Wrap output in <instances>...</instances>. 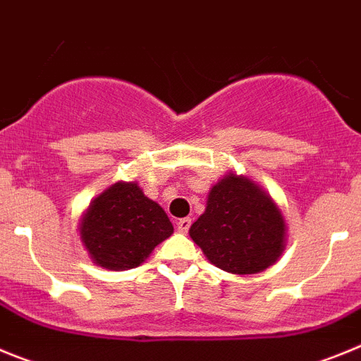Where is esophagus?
<instances>
[{"instance_id": "34e87169", "label": "esophagus", "mask_w": 361, "mask_h": 361, "mask_svg": "<svg viewBox=\"0 0 361 361\" xmlns=\"http://www.w3.org/2000/svg\"><path fill=\"white\" fill-rule=\"evenodd\" d=\"M191 226V219H178L177 222V229L180 233H188V229H190Z\"/></svg>"}]
</instances>
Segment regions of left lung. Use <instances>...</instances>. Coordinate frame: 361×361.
I'll return each instance as SVG.
<instances>
[{
	"instance_id": "8db88e82",
	"label": "left lung",
	"mask_w": 361,
	"mask_h": 361,
	"mask_svg": "<svg viewBox=\"0 0 361 361\" xmlns=\"http://www.w3.org/2000/svg\"><path fill=\"white\" fill-rule=\"evenodd\" d=\"M190 237L219 269L255 275L282 255L286 220L258 184L228 173L212 188L206 212L191 224Z\"/></svg>"
}]
</instances>
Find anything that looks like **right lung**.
Returning <instances> with one entry per match:
<instances>
[{
	"label": "right lung",
	"mask_w": 361,
	"mask_h": 361,
	"mask_svg": "<svg viewBox=\"0 0 361 361\" xmlns=\"http://www.w3.org/2000/svg\"><path fill=\"white\" fill-rule=\"evenodd\" d=\"M79 231L94 264L126 271L141 266L173 233V226L137 183H116L92 200Z\"/></svg>",
	"instance_id": "add662e5"
}]
</instances>
